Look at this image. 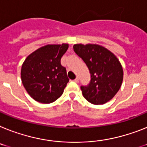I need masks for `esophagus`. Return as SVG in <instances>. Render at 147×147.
I'll use <instances>...</instances> for the list:
<instances>
[{
	"mask_svg": "<svg viewBox=\"0 0 147 147\" xmlns=\"http://www.w3.org/2000/svg\"><path fill=\"white\" fill-rule=\"evenodd\" d=\"M74 81H75L76 83H78V82H79V78H76V79L74 80Z\"/></svg>",
	"mask_w": 147,
	"mask_h": 147,
	"instance_id": "1",
	"label": "esophagus"
}]
</instances>
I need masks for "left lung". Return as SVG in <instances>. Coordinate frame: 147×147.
I'll return each instance as SVG.
<instances>
[{
	"label": "left lung",
	"mask_w": 147,
	"mask_h": 147,
	"mask_svg": "<svg viewBox=\"0 0 147 147\" xmlns=\"http://www.w3.org/2000/svg\"><path fill=\"white\" fill-rule=\"evenodd\" d=\"M74 51L84 60L90 73V82L81 86L82 94L93 105H103L113 98L121 87L123 70L117 57L96 44H76Z\"/></svg>",
	"instance_id": "1"
}]
</instances>
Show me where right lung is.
Masks as SVG:
<instances>
[{
  "instance_id": "1",
  "label": "right lung",
  "mask_w": 147,
  "mask_h": 147,
  "mask_svg": "<svg viewBox=\"0 0 147 147\" xmlns=\"http://www.w3.org/2000/svg\"><path fill=\"white\" fill-rule=\"evenodd\" d=\"M68 48L66 43L45 45L31 53L22 64V84L36 102L49 104L63 94L69 79L60 60Z\"/></svg>"
}]
</instances>
